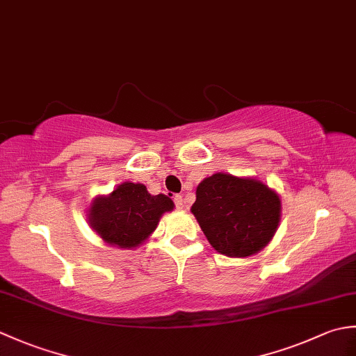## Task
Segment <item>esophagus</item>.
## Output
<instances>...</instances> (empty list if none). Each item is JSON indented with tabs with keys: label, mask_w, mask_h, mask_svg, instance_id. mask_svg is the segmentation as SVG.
I'll list each match as a JSON object with an SVG mask.
<instances>
[{
	"label": "esophagus",
	"mask_w": 356,
	"mask_h": 356,
	"mask_svg": "<svg viewBox=\"0 0 356 356\" xmlns=\"http://www.w3.org/2000/svg\"><path fill=\"white\" fill-rule=\"evenodd\" d=\"M174 203H176V207H177L179 209H184V208H185L184 195H174Z\"/></svg>",
	"instance_id": "esophagus-1"
}]
</instances>
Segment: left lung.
Returning a JSON list of instances; mask_svg holds the SVG:
<instances>
[{
  "mask_svg": "<svg viewBox=\"0 0 356 356\" xmlns=\"http://www.w3.org/2000/svg\"><path fill=\"white\" fill-rule=\"evenodd\" d=\"M191 213L218 254L246 259L274 238L282 200L259 179L216 172L197 185Z\"/></svg>",
  "mask_w": 356,
  "mask_h": 356,
  "instance_id": "obj_1",
  "label": "left lung"
}]
</instances>
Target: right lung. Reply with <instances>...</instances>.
<instances>
[{
  "label": "right lung",
  "instance_id": "right-lung-1",
  "mask_svg": "<svg viewBox=\"0 0 356 356\" xmlns=\"http://www.w3.org/2000/svg\"><path fill=\"white\" fill-rule=\"evenodd\" d=\"M174 209L165 194H149L143 184L122 182L110 194H99L87 209L88 225L102 241L120 249H136L157 228L161 217Z\"/></svg>",
  "mask_w": 356,
  "mask_h": 356
}]
</instances>
